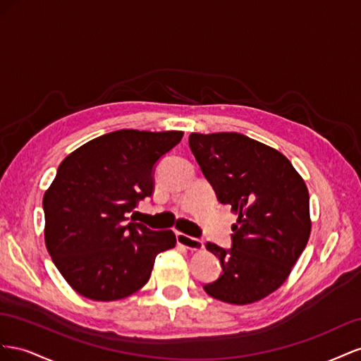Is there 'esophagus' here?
<instances>
[{"label": "esophagus", "mask_w": 361, "mask_h": 361, "mask_svg": "<svg viewBox=\"0 0 361 361\" xmlns=\"http://www.w3.org/2000/svg\"><path fill=\"white\" fill-rule=\"evenodd\" d=\"M177 243L188 248L189 251H201L204 248V243L201 239L192 238V235L183 234V233H177Z\"/></svg>", "instance_id": "obj_1"}]
</instances>
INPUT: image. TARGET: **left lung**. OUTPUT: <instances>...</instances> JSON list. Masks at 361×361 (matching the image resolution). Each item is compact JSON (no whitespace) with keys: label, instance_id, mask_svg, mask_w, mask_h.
<instances>
[{"label":"left lung","instance_id":"left-lung-1","mask_svg":"<svg viewBox=\"0 0 361 361\" xmlns=\"http://www.w3.org/2000/svg\"><path fill=\"white\" fill-rule=\"evenodd\" d=\"M189 147L219 202L238 213L231 250L207 242L222 274L205 284L214 300L245 305L275 292L310 238V197L280 151L239 133H192Z\"/></svg>","mask_w":361,"mask_h":361}]
</instances>
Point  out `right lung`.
<instances>
[{"label": "right lung", "instance_id": "obj_1", "mask_svg": "<svg viewBox=\"0 0 361 361\" xmlns=\"http://www.w3.org/2000/svg\"><path fill=\"white\" fill-rule=\"evenodd\" d=\"M183 131L118 130L92 139L60 163L44 195L45 245L77 293L116 301L145 286L157 254L177 243L127 214L151 197L154 166Z\"/></svg>", "mask_w": 361, "mask_h": 361}]
</instances>
